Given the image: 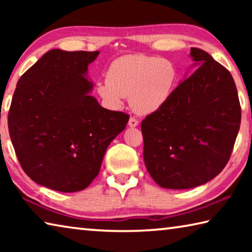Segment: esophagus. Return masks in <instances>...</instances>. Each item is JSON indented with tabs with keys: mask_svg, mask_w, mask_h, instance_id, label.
I'll return each instance as SVG.
<instances>
[{
	"mask_svg": "<svg viewBox=\"0 0 252 252\" xmlns=\"http://www.w3.org/2000/svg\"><path fill=\"white\" fill-rule=\"evenodd\" d=\"M127 125H129V126H131V127H135L136 126L139 125V121L136 120L135 118H130L129 119V123H127Z\"/></svg>",
	"mask_w": 252,
	"mask_h": 252,
	"instance_id": "34e87169",
	"label": "esophagus"
}]
</instances>
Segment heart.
Here are the masks:
<instances>
[{"instance_id":"1","label":"heart","mask_w":252,"mask_h":252,"mask_svg":"<svg viewBox=\"0 0 252 252\" xmlns=\"http://www.w3.org/2000/svg\"><path fill=\"white\" fill-rule=\"evenodd\" d=\"M177 69L171 61L155 55H123L111 63L106 81L96 92L111 108H120L129 97L136 113L150 114L161 109L172 94Z\"/></svg>"}]
</instances>
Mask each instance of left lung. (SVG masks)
<instances>
[{
    "label": "left lung",
    "instance_id": "1",
    "mask_svg": "<svg viewBox=\"0 0 252 252\" xmlns=\"http://www.w3.org/2000/svg\"><path fill=\"white\" fill-rule=\"evenodd\" d=\"M190 57L197 69L141 122L144 163L165 189H190L218 176L240 127L232 75L206 51L191 48Z\"/></svg>",
    "mask_w": 252,
    "mask_h": 252
}]
</instances>
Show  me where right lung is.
Listing matches in <instances>:
<instances>
[{
	"instance_id": "1",
	"label": "right lung",
	"mask_w": 252,
	"mask_h": 252,
	"mask_svg": "<svg viewBox=\"0 0 252 252\" xmlns=\"http://www.w3.org/2000/svg\"><path fill=\"white\" fill-rule=\"evenodd\" d=\"M99 53L51 50L16 84L8 111L16 157L34 182L55 191L89 187L106 148L129 121L90 95L88 66Z\"/></svg>"
}]
</instances>
